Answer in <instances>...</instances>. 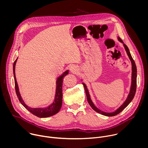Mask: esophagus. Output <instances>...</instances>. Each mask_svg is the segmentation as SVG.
<instances>
[{
	"label": "esophagus",
	"instance_id": "34e87169",
	"mask_svg": "<svg viewBox=\"0 0 148 148\" xmlns=\"http://www.w3.org/2000/svg\"><path fill=\"white\" fill-rule=\"evenodd\" d=\"M70 70H71V71L73 73H76L77 72L78 69H77V68L76 67H75V66H72V67H71V69H70Z\"/></svg>",
	"mask_w": 148,
	"mask_h": 148
}]
</instances>
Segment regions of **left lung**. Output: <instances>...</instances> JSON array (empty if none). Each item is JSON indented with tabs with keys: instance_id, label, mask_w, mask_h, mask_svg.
<instances>
[{
	"instance_id": "8db88e82",
	"label": "left lung",
	"mask_w": 148,
	"mask_h": 148,
	"mask_svg": "<svg viewBox=\"0 0 148 148\" xmlns=\"http://www.w3.org/2000/svg\"><path fill=\"white\" fill-rule=\"evenodd\" d=\"M118 40L121 42H122V43H123V41L121 40V38L120 37H118ZM123 46H124L125 50H126V53H127V54L129 56V58L131 60V62H132V84H131V87L130 92V94H129V95L128 96L127 99H126V101L124 102V103L121 105V106L118 110H116L114 112L108 113V112H103V111H101L100 110L98 109L97 107H95V106L94 105V103H92V101H91V99L90 98V96L88 91L87 90V87L86 86V84L83 83V86L84 87V88H85V91H86V93L88 102L90 104V106L91 107V108L95 111H96L97 112H98L99 114H102L103 115L107 116H113L118 115L121 112H122V110L123 109H125L126 107H127L128 105L130 104V103L132 101V100L133 99V98H134V97L135 96V92H136V77H137V69H136V66L135 62L134 59L132 58V57L131 56V53L130 52L128 47L126 46V45L125 44H123Z\"/></svg>"
}]
</instances>
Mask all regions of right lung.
Listing matches in <instances>:
<instances>
[{"label": "right lung", "mask_w": 148, "mask_h": 148, "mask_svg": "<svg viewBox=\"0 0 148 148\" xmlns=\"http://www.w3.org/2000/svg\"><path fill=\"white\" fill-rule=\"evenodd\" d=\"M17 58L14 61L13 63V74L14 78V86H15V90L17 94V96L18 98L19 101L22 103L24 107L30 111L33 115L37 116L39 118H47L50 116L54 115L58 112L61 109V105H62V81L63 78H64L68 73L69 71H66L62 75L59 77L57 80V88H56V96L54 102L50 105L49 107L44 108H32L29 107L25 103L24 101L22 99V97L20 96L19 93L18 88L17 86V83L15 75V65L16 62L17 61Z\"/></svg>", "instance_id": "obj_1"}]
</instances>
